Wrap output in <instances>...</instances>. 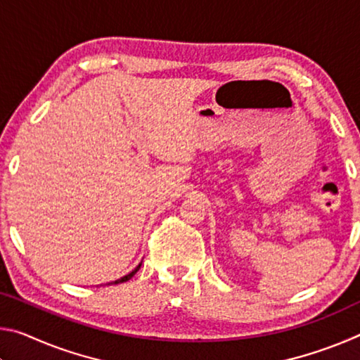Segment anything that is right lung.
Segmentation results:
<instances>
[{
    "label": "right lung",
    "instance_id": "right-lung-1",
    "mask_svg": "<svg viewBox=\"0 0 360 360\" xmlns=\"http://www.w3.org/2000/svg\"><path fill=\"white\" fill-rule=\"evenodd\" d=\"M139 268H141V264H139L136 268H135V270H133L131 273H129V275H125L124 278H120V279H117V281H114V283H109V284H120V283H125V281H129V279H131L133 276H135L136 275V271L139 270Z\"/></svg>",
    "mask_w": 360,
    "mask_h": 360
}]
</instances>
